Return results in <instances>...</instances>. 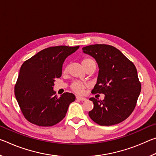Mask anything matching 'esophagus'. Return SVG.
<instances>
[{"mask_svg":"<svg viewBox=\"0 0 156 156\" xmlns=\"http://www.w3.org/2000/svg\"><path fill=\"white\" fill-rule=\"evenodd\" d=\"M76 99L78 100H81V101H85V100H87L84 97H80V96H77L76 97Z\"/></svg>","mask_w":156,"mask_h":156,"instance_id":"1","label":"esophagus"}]
</instances>
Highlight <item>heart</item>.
Wrapping results in <instances>:
<instances>
[{"instance_id": "obj_1", "label": "heart", "mask_w": 156, "mask_h": 156, "mask_svg": "<svg viewBox=\"0 0 156 156\" xmlns=\"http://www.w3.org/2000/svg\"><path fill=\"white\" fill-rule=\"evenodd\" d=\"M96 64L94 60L91 58H85L83 60H82V65H83V67H86L87 66H88L90 64ZM84 87H85V84L80 83V82H74L73 83L72 85H71V88H72L73 91H75L77 94H82L84 90Z\"/></svg>"}]
</instances>
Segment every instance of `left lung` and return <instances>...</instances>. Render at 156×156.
<instances>
[{
	"mask_svg": "<svg viewBox=\"0 0 156 156\" xmlns=\"http://www.w3.org/2000/svg\"><path fill=\"white\" fill-rule=\"evenodd\" d=\"M95 58L99 68L97 83L91 92L105 94L104 100L91 98V119L101 126L116 125L126 119L135 109L141 91L137 69L120 50L96 44L83 48Z\"/></svg>",
	"mask_w": 156,
	"mask_h": 156,
	"instance_id": "obj_1",
	"label": "left lung"
}]
</instances>
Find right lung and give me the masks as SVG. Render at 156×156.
Returning a JSON list of instances; mask_svg holds the SVG:
<instances>
[{"label":"right lung","instance_id":"obj_1","mask_svg":"<svg viewBox=\"0 0 156 156\" xmlns=\"http://www.w3.org/2000/svg\"><path fill=\"white\" fill-rule=\"evenodd\" d=\"M78 48L79 46L50 47L23 62L14 93L21 112L29 122L51 126L65 118L76 97L68 92L60 98L55 96L54 82L62 75L65 60Z\"/></svg>","mask_w":156,"mask_h":156}]
</instances>
